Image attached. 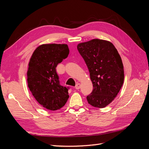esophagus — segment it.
Here are the masks:
<instances>
[{"mask_svg":"<svg viewBox=\"0 0 149 149\" xmlns=\"http://www.w3.org/2000/svg\"><path fill=\"white\" fill-rule=\"evenodd\" d=\"M80 88H81V84L80 83H77V84H76V86H75L76 89H79Z\"/></svg>","mask_w":149,"mask_h":149,"instance_id":"34e87169","label":"esophagus"}]
</instances>
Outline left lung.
<instances>
[{
	"mask_svg": "<svg viewBox=\"0 0 149 149\" xmlns=\"http://www.w3.org/2000/svg\"><path fill=\"white\" fill-rule=\"evenodd\" d=\"M77 48L88 66L93 85L87 101L94 107H105L114 101L124 83L120 56L114 45L104 40L80 43Z\"/></svg>",
	"mask_w": 149,
	"mask_h": 149,
	"instance_id": "1",
	"label": "left lung"
}]
</instances>
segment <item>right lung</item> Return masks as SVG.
I'll return each mask as SVG.
<instances>
[{
    "mask_svg": "<svg viewBox=\"0 0 149 149\" xmlns=\"http://www.w3.org/2000/svg\"><path fill=\"white\" fill-rule=\"evenodd\" d=\"M66 44H43L33 52L29 63L27 83L37 101L44 108L56 111L69 98L68 89L60 84L56 67L68 56Z\"/></svg>",
    "mask_w": 149,
    "mask_h": 149,
    "instance_id": "1",
    "label": "right lung"
}]
</instances>
